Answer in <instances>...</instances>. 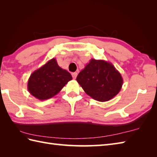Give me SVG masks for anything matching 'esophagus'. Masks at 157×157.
<instances>
[{
  "label": "esophagus",
  "mask_w": 157,
  "mask_h": 157,
  "mask_svg": "<svg viewBox=\"0 0 157 157\" xmlns=\"http://www.w3.org/2000/svg\"><path fill=\"white\" fill-rule=\"evenodd\" d=\"M72 76H73V78H74V79H75L76 78V77H77V75H78V72H74V73H72Z\"/></svg>",
  "instance_id": "34e87169"
}]
</instances>
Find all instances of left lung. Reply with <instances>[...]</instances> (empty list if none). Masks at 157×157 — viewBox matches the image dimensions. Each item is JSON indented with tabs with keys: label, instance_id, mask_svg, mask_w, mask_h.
<instances>
[{
	"label": "left lung",
	"instance_id": "obj_1",
	"mask_svg": "<svg viewBox=\"0 0 157 157\" xmlns=\"http://www.w3.org/2000/svg\"><path fill=\"white\" fill-rule=\"evenodd\" d=\"M84 92L100 102L110 101L120 92L123 78L111 63L92 59L76 78Z\"/></svg>",
	"mask_w": 157,
	"mask_h": 157
}]
</instances>
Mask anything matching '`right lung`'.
I'll list each match as a JSON object with an SVG mask.
<instances>
[{
    "mask_svg": "<svg viewBox=\"0 0 157 157\" xmlns=\"http://www.w3.org/2000/svg\"><path fill=\"white\" fill-rule=\"evenodd\" d=\"M71 79V75L60 67L53 58L32 73L28 82V90L35 98L44 101L57 94Z\"/></svg>",
    "mask_w": 157,
    "mask_h": 157,
    "instance_id": "add662e5",
    "label": "right lung"
}]
</instances>
